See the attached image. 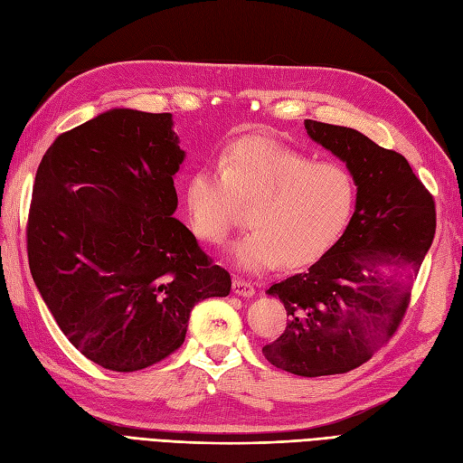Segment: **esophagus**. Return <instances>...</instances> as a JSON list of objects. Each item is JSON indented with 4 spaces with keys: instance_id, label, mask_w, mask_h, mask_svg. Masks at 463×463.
<instances>
[{
    "instance_id": "34e87169",
    "label": "esophagus",
    "mask_w": 463,
    "mask_h": 463,
    "mask_svg": "<svg viewBox=\"0 0 463 463\" xmlns=\"http://www.w3.org/2000/svg\"><path fill=\"white\" fill-rule=\"evenodd\" d=\"M233 295L238 297H253L255 295V288L250 283V280L245 279H233Z\"/></svg>"
}]
</instances>
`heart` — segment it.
<instances>
[{"mask_svg": "<svg viewBox=\"0 0 463 463\" xmlns=\"http://www.w3.org/2000/svg\"><path fill=\"white\" fill-rule=\"evenodd\" d=\"M251 206L253 230L232 245L245 270L317 263L354 220L357 184L337 163H317L269 135H245L225 146L218 165L188 176L184 208L200 240L218 243Z\"/></svg>", "mask_w": 463, "mask_h": 463, "instance_id": "b5f03b06", "label": "heart"}]
</instances>
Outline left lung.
<instances>
[{
  "mask_svg": "<svg viewBox=\"0 0 463 463\" xmlns=\"http://www.w3.org/2000/svg\"><path fill=\"white\" fill-rule=\"evenodd\" d=\"M310 139L345 163L357 184L354 220L307 273L269 287L287 328L263 347L300 377L347 373L389 342L436 233V206L409 161L352 128L304 119Z\"/></svg>",
  "mask_w": 463,
  "mask_h": 463,
  "instance_id": "left-lung-1",
  "label": "left lung"
}]
</instances>
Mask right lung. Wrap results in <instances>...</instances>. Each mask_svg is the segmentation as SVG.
<instances>
[{
    "instance_id": "right-lung-1",
    "label": "right lung",
    "mask_w": 463,
    "mask_h": 463,
    "mask_svg": "<svg viewBox=\"0 0 463 463\" xmlns=\"http://www.w3.org/2000/svg\"><path fill=\"white\" fill-rule=\"evenodd\" d=\"M184 161L171 114L109 109L54 139L27 222L33 280L69 342L129 373L183 345L194 304L230 273L173 213Z\"/></svg>"
}]
</instances>
